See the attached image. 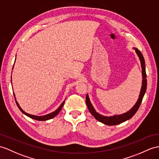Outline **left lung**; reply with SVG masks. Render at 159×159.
<instances>
[{"label":"left lung","instance_id":"8db88e82","mask_svg":"<svg viewBox=\"0 0 159 159\" xmlns=\"http://www.w3.org/2000/svg\"><path fill=\"white\" fill-rule=\"evenodd\" d=\"M134 50H135V52H136L137 55L139 57V59L141 63V67H142V85L141 88V90L140 95H139V98L137 100L136 103L135 104V105L131 108V109L129 111L126 112V113L121 114V115H113L111 116V117H107V116H104L98 113L94 109V108L93 107L92 103L90 102V98H89L88 94H87L86 98V102L87 107L88 108L89 111H90V113L94 116V118L98 120V121L101 122L104 124L107 125H118L124 122L127 120H129L131 119L133 116L135 114L137 111L138 110L139 107H140L141 102L142 101L143 97L145 94V92L146 90V86H147V80H146V67H145V61L144 59V57H143L142 54L141 52L139 50L138 48H134Z\"/></svg>","mask_w":159,"mask_h":159}]
</instances>
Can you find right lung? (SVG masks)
Listing matches in <instances>:
<instances>
[{
  "mask_svg": "<svg viewBox=\"0 0 159 159\" xmlns=\"http://www.w3.org/2000/svg\"><path fill=\"white\" fill-rule=\"evenodd\" d=\"M11 82H12V80H11ZM13 95H14V97H15V102H16V104L17 105L18 107V108L19 109V110H20L23 113L25 114V115L28 116V117L32 118L33 119H35V120H37V121H46V120H48V119H52L53 117H55V116H57L58 114H59V113L60 112V111L61 110L62 108H63L64 104H65V100H64V101L61 103V104L60 105V107L58 108V109L55 111L52 112V113H49V114H47L46 115H42V116H36V115H30V114H28L25 113V112L24 111H23V109H21V108L20 107V106H19V104H18L17 101L16 100V99H15V94L13 93Z\"/></svg>",
  "mask_w": 159,
  "mask_h": 159,
  "instance_id": "obj_1",
  "label": "right lung"
}]
</instances>
